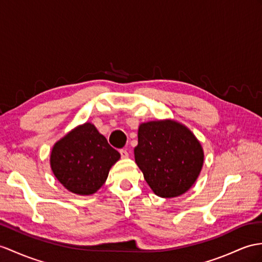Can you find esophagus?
I'll return each mask as SVG.
<instances>
[{
    "instance_id": "obj_1",
    "label": "esophagus",
    "mask_w": 262,
    "mask_h": 262,
    "mask_svg": "<svg viewBox=\"0 0 262 262\" xmlns=\"http://www.w3.org/2000/svg\"><path fill=\"white\" fill-rule=\"evenodd\" d=\"M120 155H121V158H122V159H126L127 157H129V153H127L126 149H121Z\"/></svg>"
}]
</instances>
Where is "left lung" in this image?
Masks as SVG:
<instances>
[{
	"instance_id": "1",
	"label": "left lung",
	"mask_w": 262,
	"mask_h": 262,
	"mask_svg": "<svg viewBox=\"0 0 262 262\" xmlns=\"http://www.w3.org/2000/svg\"><path fill=\"white\" fill-rule=\"evenodd\" d=\"M135 158L153 192L174 198L193 186L205 156L186 125L174 120H158L140 124Z\"/></svg>"
}]
</instances>
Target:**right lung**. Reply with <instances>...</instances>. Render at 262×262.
<instances>
[{"instance_id": "add662e5", "label": "right lung", "mask_w": 262, "mask_h": 262, "mask_svg": "<svg viewBox=\"0 0 262 262\" xmlns=\"http://www.w3.org/2000/svg\"><path fill=\"white\" fill-rule=\"evenodd\" d=\"M120 153L107 143L92 123L76 126L57 141L50 163L63 187L80 195H90L103 186Z\"/></svg>"}]
</instances>
